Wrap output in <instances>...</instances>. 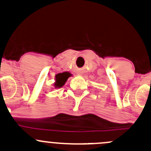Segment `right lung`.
I'll use <instances>...</instances> for the list:
<instances>
[{
	"label": "right lung",
	"instance_id": "1",
	"mask_svg": "<svg viewBox=\"0 0 151 151\" xmlns=\"http://www.w3.org/2000/svg\"><path fill=\"white\" fill-rule=\"evenodd\" d=\"M69 77V73L67 72H63L61 74H58L56 75V82L55 84V87L56 88H61L63 85L65 84V82L67 80L68 77Z\"/></svg>",
	"mask_w": 151,
	"mask_h": 151
}]
</instances>
